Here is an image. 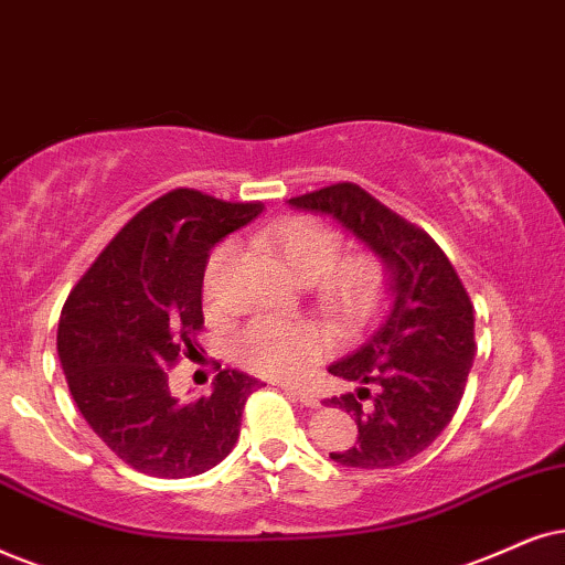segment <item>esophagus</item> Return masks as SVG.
I'll use <instances>...</instances> for the list:
<instances>
[{"label":"esophagus","instance_id":"obj_1","mask_svg":"<svg viewBox=\"0 0 565 565\" xmlns=\"http://www.w3.org/2000/svg\"><path fill=\"white\" fill-rule=\"evenodd\" d=\"M284 391H287L289 396H295L297 402H302L305 406H318V396L312 394V391H305V388H297V385H281Z\"/></svg>","mask_w":565,"mask_h":565}]
</instances>
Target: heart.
<instances>
[{
	"instance_id": "heart-1",
	"label": "heart",
	"mask_w": 565,
	"mask_h": 565,
	"mask_svg": "<svg viewBox=\"0 0 565 565\" xmlns=\"http://www.w3.org/2000/svg\"><path fill=\"white\" fill-rule=\"evenodd\" d=\"M270 245L287 263V268L302 281H320L328 273L323 297L331 310L339 312L347 323H362L383 302L385 295V266L373 255H356L340 266L341 234L316 218H295L278 226L270 234ZM234 245L224 242L211 253L205 266V295L218 297L221 274L232 260ZM337 268L333 269L332 266ZM328 339L312 323H281V320L260 318L253 320L237 339H234V356L253 373L266 377H302L312 362L326 352Z\"/></svg>"
}]
</instances>
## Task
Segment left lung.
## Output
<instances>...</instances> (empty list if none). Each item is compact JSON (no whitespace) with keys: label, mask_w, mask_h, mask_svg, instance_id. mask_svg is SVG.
I'll return each instance as SVG.
<instances>
[{"label":"left lung","mask_w":565,"mask_h":565,"mask_svg":"<svg viewBox=\"0 0 565 565\" xmlns=\"http://www.w3.org/2000/svg\"><path fill=\"white\" fill-rule=\"evenodd\" d=\"M289 205L335 218L388 268L391 307L365 344L328 367L362 388L326 406L347 409L360 430L356 446L331 454L333 461L398 467L423 454L459 409L477 352L472 299L438 242L360 184H331Z\"/></svg>","instance_id":"left-lung-1"}]
</instances>
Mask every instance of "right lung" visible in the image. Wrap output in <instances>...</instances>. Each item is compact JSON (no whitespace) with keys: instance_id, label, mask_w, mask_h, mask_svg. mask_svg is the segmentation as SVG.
Returning a JSON list of instances; mask_svg holds the SVG:
<instances>
[{"instance_id":"right-lung-1","label":"right lung","mask_w":565,"mask_h":565,"mask_svg":"<svg viewBox=\"0 0 565 565\" xmlns=\"http://www.w3.org/2000/svg\"><path fill=\"white\" fill-rule=\"evenodd\" d=\"M263 213L177 188L135 213L62 307L56 352L77 409L142 475L180 480L232 454L258 381L221 370L211 396L182 404L169 367L195 352L209 249Z\"/></svg>"}]
</instances>
